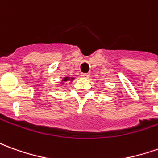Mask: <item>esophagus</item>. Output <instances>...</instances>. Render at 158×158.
Instances as JSON below:
<instances>
[{
	"mask_svg": "<svg viewBox=\"0 0 158 158\" xmlns=\"http://www.w3.org/2000/svg\"><path fill=\"white\" fill-rule=\"evenodd\" d=\"M81 77L85 78V79H88L90 77V74L89 73H81Z\"/></svg>",
	"mask_w": 158,
	"mask_h": 158,
	"instance_id": "obj_1",
	"label": "esophagus"
}]
</instances>
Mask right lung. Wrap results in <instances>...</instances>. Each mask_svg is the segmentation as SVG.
<instances>
[{"instance_id": "1", "label": "right lung", "mask_w": 158, "mask_h": 158, "mask_svg": "<svg viewBox=\"0 0 158 158\" xmlns=\"http://www.w3.org/2000/svg\"><path fill=\"white\" fill-rule=\"evenodd\" d=\"M74 79V78H73V77H65L63 78V79L61 80V84L63 85L64 82H66V81H68V80H70V81H73Z\"/></svg>"}]
</instances>
